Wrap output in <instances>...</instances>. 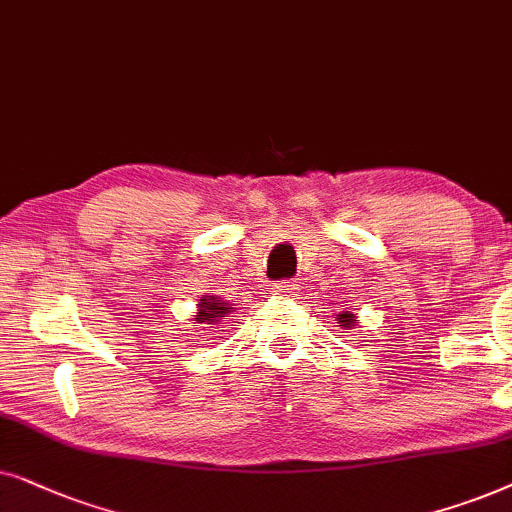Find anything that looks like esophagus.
<instances>
[{"mask_svg": "<svg viewBox=\"0 0 512 512\" xmlns=\"http://www.w3.org/2000/svg\"><path fill=\"white\" fill-rule=\"evenodd\" d=\"M297 290H299L297 283H292V281H281V283H276L274 288H271V292H274V295H278V297H295Z\"/></svg>", "mask_w": 512, "mask_h": 512, "instance_id": "34e87169", "label": "esophagus"}]
</instances>
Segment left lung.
Returning <instances> with one entry per match:
<instances>
[{"label":"left lung","mask_w":512,"mask_h":512,"mask_svg":"<svg viewBox=\"0 0 512 512\" xmlns=\"http://www.w3.org/2000/svg\"><path fill=\"white\" fill-rule=\"evenodd\" d=\"M342 318H349L351 320V313H342ZM342 323H344V320H342Z\"/></svg>","instance_id":"1"}]
</instances>
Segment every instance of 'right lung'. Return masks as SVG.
Instances as JSON below:
<instances>
[{
  "label": "right lung",
  "instance_id": "obj_1",
  "mask_svg": "<svg viewBox=\"0 0 512 512\" xmlns=\"http://www.w3.org/2000/svg\"><path fill=\"white\" fill-rule=\"evenodd\" d=\"M231 306L227 302H222L220 297L206 295L203 299H199V309H196V323H206V325H215L217 320H222L227 316Z\"/></svg>",
  "mask_w": 512,
  "mask_h": 512
}]
</instances>
